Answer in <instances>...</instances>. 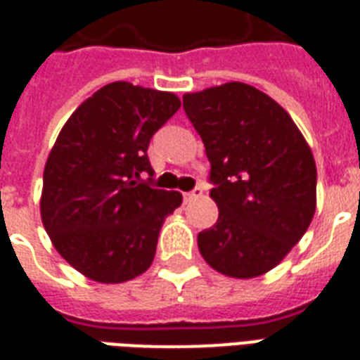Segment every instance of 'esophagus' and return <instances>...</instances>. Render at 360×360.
I'll return each instance as SVG.
<instances>
[{"mask_svg": "<svg viewBox=\"0 0 360 360\" xmlns=\"http://www.w3.org/2000/svg\"><path fill=\"white\" fill-rule=\"evenodd\" d=\"M203 194V188L202 186H196L194 191L191 192H183V202L185 203H191L192 200H196V198H200Z\"/></svg>", "mask_w": 360, "mask_h": 360, "instance_id": "esophagus-1", "label": "esophagus"}]
</instances>
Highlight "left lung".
Instances as JSON below:
<instances>
[{
	"instance_id": "left-lung-1",
	"label": "left lung",
	"mask_w": 360,
	"mask_h": 360,
	"mask_svg": "<svg viewBox=\"0 0 360 360\" xmlns=\"http://www.w3.org/2000/svg\"><path fill=\"white\" fill-rule=\"evenodd\" d=\"M183 108L211 162L213 228L198 233L203 259L231 278L276 267L316 213V162L278 103L240 82L186 93Z\"/></svg>"
}]
</instances>
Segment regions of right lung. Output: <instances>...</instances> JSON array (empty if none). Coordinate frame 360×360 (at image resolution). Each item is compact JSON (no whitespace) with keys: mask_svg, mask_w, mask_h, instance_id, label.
Masks as SVG:
<instances>
[{"mask_svg":"<svg viewBox=\"0 0 360 360\" xmlns=\"http://www.w3.org/2000/svg\"><path fill=\"white\" fill-rule=\"evenodd\" d=\"M174 93L114 82L76 108L48 155L41 217L56 250L84 276L121 284L149 269L179 192L147 185V147L179 110Z\"/></svg>","mask_w":360,"mask_h":360,"instance_id":"1","label":"right lung"}]
</instances>
